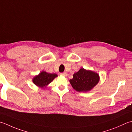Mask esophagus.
I'll list each match as a JSON object with an SVG mask.
<instances>
[{
	"label": "esophagus",
	"instance_id": "esophagus-1",
	"mask_svg": "<svg viewBox=\"0 0 132 132\" xmlns=\"http://www.w3.org/2000/svg\"><path fill=\"white\" fill-rule=\"evenodd\" d=\"M61 76L66 77L67 75H68V74H67L66 73H65V72H64V73H61Z\"/></svg>",
	"mask_w": 132,
	"mask_h": 132
}]
</instances>
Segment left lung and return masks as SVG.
<instances>
[{
	"mask_svg": "<svg viewBox=\"0 0 132 132\" xmlns=\"http://www.w3.org/2000/svg\"><path fill=\"white\" fill-rule=\"evenodd\" d=\"M100 76L96 72L81 68L73 74L69 82L77 92H88L92 90L100 81Z\"/></svg>",
	"mask_w": 132,
	"mask_h": 132,
	"instance_id": "left-lung-1",
	"label": "left lung"
}]
</instances>
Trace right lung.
I'll return each mask as SVG.
<instances>
[{
    "mask_svg": "<svg viewBox=\"0 0 132 132\" xmlns=\"http://www.w3.org/2000/svg\"><path fill=\"white\" fill-rule=\"evenodd\" d=\"M56 77H58V75L55 73L51 74L45 71H42L38 75L34 76L32 81L36 86L44 89L46 88Z\"/></svg>",
    "mask_w": 132,
    "mask_h": 132,
    "instance_id": "obj_1",
    "label": "right lung"
}]
</instances>
